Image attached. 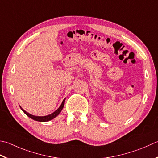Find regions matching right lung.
Returning a JSON list of instances; mask_svg holds the SVG:
<instances>
[{"mask_svg": "<svg viewBox=\"0 0 158 158\" xmlns=\"http://www.w3.org/2000/svg\"><path fill=\"white\" fill-rule=\"evenodd\" d=\"M64 103H65V98L64 99V101H62V103H61L60 107L58 108V109L55 111V112L52 113L51 114H49L48 116H33L32 114H30L28 112H27L26 111H24L23 108H21V110L23 111V112L26 114L27 116H29V118L33 119L34 120H36V121H39V122H46V121H48V120H51L52 119H53L54 118H55L61 112V111L62 110L64 106Z\"/></svg>", "mask_w": 158, "mask_h": 158, "instance_id": "obj_1", "label": "right lung"}]
</instances>
